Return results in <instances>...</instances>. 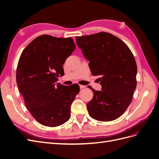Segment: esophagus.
Here are the masks:
<instances>
[{"instance_id":"esophagus-1","label":"esophagus","mask_w":159,"mask_h":159,"mask_svg":"<svg viewBox=\"0 0 159 159\" xmlns=\"http://www.w3.org/2000/svg\"><path fill=\"white\" fill-rule=\"evenodd\" d=\"M85 87V85H80V89H83V88H84Z\"/></svg>"}]
</instances>
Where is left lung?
I'll return each mask as SVG.
<instances>
[{"instance_id": "left-lung-1", "label": "left lung", "mask_w": 159, "mask_h": 159, "mask_svg": "<svg viewBox=\"0 0 159 159\" xmlns=\"http://www.w3.org/2000/svg\"><path fill=\"white\" fill-rule=\"evenodd\" d=\"M93 75H99L102 91H95L87 104L91 118L111 121L119 118L131 103L137 86L135 59L127 45L119 38L105 32L76 36Z\"/></svg>"}]
</instances>
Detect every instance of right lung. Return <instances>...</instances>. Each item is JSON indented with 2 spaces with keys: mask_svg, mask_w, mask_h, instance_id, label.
<instances>
[{
  "mask_svg": "<svg viewBox=\"0 0 159 159\" xmlns=\"http://www.w3.org/2000/svg\"><path fill=\"white\" fill-rule=\"evenodd\" d=\"M75 44L71 38L44 34L36 38L20 55L16 83L25 106L40 124L54 127L68 121L70 107L80 86L56 83L63 76V64Z\"/></svg>",
  "mask_w": 159,
  "mask_h": 159,
  "instance_id": "add662e5",
  "label": "right lung"
}]
</instances>
